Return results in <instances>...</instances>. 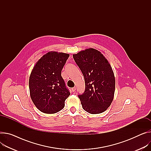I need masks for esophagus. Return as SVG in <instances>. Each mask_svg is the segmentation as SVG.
<instances>
[{
  "mask_svg": "<svg viewBox=\"0 0 151 151\" xmlns=\"http://www.w3.org/2000/svg\"><path fill=\"white\" fill-rule=\"evenodd\" d=\"M71 90H72V91H73V92H75V91L76 90V87H74V88H72V89H71Z\"/></svg>",
  "mask_w": 151,
  "mask_h": 151,
  "instance_id": "1",
  "label": "esophagus"
}]
</instances>
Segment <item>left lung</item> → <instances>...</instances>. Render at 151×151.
Wrapping results in <instances>:
<instances>
[{
	"label": "left lung",
	"mask_w": 151,
	"mask_h": 151,
	"mask_svg": "<svg viewBox=\"0 0 151 151\" xmlns=\"http://www.w3.org/2000/svg\"><path fill=\"white\" fill-rule=\"evenodd\" d=\"M73 58L85 79V90L78 95L83 109L92 114L105 111L113 100L115 85L109 63L94 48L73 54Z\"/></svg>",
	"instance_id": "left-lung-1"
}]
</instances>
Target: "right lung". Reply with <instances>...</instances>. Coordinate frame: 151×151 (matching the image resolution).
<instances>
[{"label": "right lung", "mask_w": 151, "mask_h": 151, "mask_svg": "<svg viewBox=\"0 0 151 151\" xmlns=\"http://www.w3.org/2000/svg\"><path fill=\"white\" fill-rule=\"evenodd\" d=\"M69 54L49 52L45 54L33 68L29 79L30 96L41 112L54 114L65 106V101L70 95L61 72Z\"/></svg>", "instance_id": "obj_1"}]
</instances>
